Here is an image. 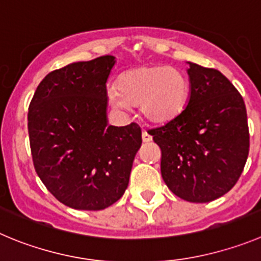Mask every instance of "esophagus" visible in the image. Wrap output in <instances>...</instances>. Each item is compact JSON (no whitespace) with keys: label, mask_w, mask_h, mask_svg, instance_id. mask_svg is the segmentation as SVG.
<instances>
[{"label":"esophagus","mask_w":261,"mask_h":261,"mask_svg":"<svg viewBox=\"0 0 261 261\" xmlns=\"http://www.w3.org/2000/svg\"><path fill=\"white\" fill-rule=\"evenodd\" d=\"M142 138H143V142H144V143H149V142H152V136H150L149 134L147 133V131H143Z\"/></svg>","instance_id":"obj_1"}]
</instances>
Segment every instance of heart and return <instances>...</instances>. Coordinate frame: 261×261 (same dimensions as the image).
<instances>
[{
	"label": "heart",
	"mask_w": 261,
	"mask_h": 261,
	"mask_svg": "<svg viewBox=\"0 0 261 261\" xmlns=\"http://www.w3.org/2000/svg\"><path fill=\"white\" fill-rule=\"evenodd\" d=\"M188 94V80L181 70L169 65H145L123 73L108 97L114 108L126 111L140 106L148 121L165 123L182 111Z\"/></svg>",
	"instance_id": "1"
}]
</instances>
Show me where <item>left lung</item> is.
I'll return each instance as SVG.
<instances>
[{
	"label": "left lung",
	"instance_id": "obj_1",
	"mask_svg": "<svg viewBox=\"0 0 261 261\" xmlns=\"http://www.w3.org/2000/svg\"><path fill=\"white\" fill-rule=\"evenodd\" d=\"M187 108L149 130L161 148V174L175 196L210 202L234 187L250 148L245 101L232 82L213 68L189 63Z\"/></svg>",
	"mask_w": 261,
	"mask_h": 261
}]
</instances>
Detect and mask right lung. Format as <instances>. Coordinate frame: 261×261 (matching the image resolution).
<instances>
[{"label":"right lung","instance_id":"obj_1","mask_svg":"<svg viewBox=\"0 0 261 261\" xmlns=\"http://www.w3.org/2000/svg\"><path fill=\"white\" fill-rule=\"evenodd\" d=\"M114 63L106 55L53 70L29 104L36 172L58 201L75 210H103L118 201L142 145L136 123L108 125L107 80Z\"/></svg>","mask_w":261,"mask_h":261}]
</instances>
